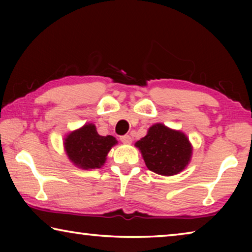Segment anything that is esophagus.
<instances>
[{
	"instance_id": "1",
	"label": "esophagus",
	"mask_w": 252,
	"mask_h": 252,
	"mask_svg": "<svg viewBox=\"0 0 252 252\" xmlns=\"http://www.w3.org/2000/svg\"><path fill=\"white\" fill-rule=\"evenodd\" d=\"M120 140L126 144H129L132 142V138L130 135H122V136H120Z\"/></svg>"
}]
</instances>
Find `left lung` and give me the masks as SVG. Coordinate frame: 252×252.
I'll use <instances>...</instances> for the list:
<instances>
[{"mask_svg": "<svg viewBox=\"0 0 252 252\" xmlns=\"http://www.w3.org/2000/svg\"><path fill=\"white\" fill-rule=\"evenodd\" d=\"M135 147L139 148L148 169L161 176L181 172L192 155V146L187 135L161 123L150 126L147 135L135 142Z\"/></svg>", "mask_w": 252, "mask_h": 252, "instance_id": "8db88e82", "label": "left lung"}]
</instances>
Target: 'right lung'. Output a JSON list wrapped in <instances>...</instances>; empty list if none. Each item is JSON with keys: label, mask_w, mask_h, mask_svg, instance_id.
<instances>
[{"label": "right lung", "mask_w": 252, "mask_h": 252, "mask_svg": "<svg viewBox=\"0 0 252 252\" xmlns=\"http://www.w3.org/2000/svg\"><path fill=\"white\" fill-rule=\"evenodd\" d=\"M118 141L112 135L102 136L92 123L72 131L64 139V149L72 163L81 169H99Z\"/></svg>", "instance_id": "right-lung-1"}]
</instances>
